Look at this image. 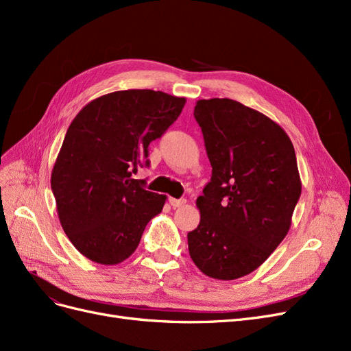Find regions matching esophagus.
Listing matches in <instances>:
<instances>
[{"label":"esophagus","instance_id":"obj_1","mask_svg":"<svg viewBox=\"0 0 351 351\" xmlns=\"http://www.w3.org/2000/svg\"><path fill=\"white\" fill-rule=\"evenodd\" d=\"M186 204V199H174V197H169V205H171L174 209L183 206Z\"/></svg>","mask_w":351,"mask_h":351}]
</instances>
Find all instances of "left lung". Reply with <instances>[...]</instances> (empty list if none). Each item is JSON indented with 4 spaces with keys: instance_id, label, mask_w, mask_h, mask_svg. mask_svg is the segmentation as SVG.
<instances>
[{
    "instance_id": "8db88e82",
    "label": "left lung",
    "mask_w": 351,
    "mask_h": 351,
    "mask_svg": "<svg viewBox=\"0 0 351 351\" xmlns=\"http://www.w3.org/2000/svg\"><path fill=\"white\" fill-rule=\"evenodd\" d=\"M193 115L212 176L196 200L189 253L208 277L236 280L259 268L290 230L302 193L295 152L277 123L237 101L200 99Z\"/></svg>"
}]
</instances>
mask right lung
Wrapping results in <instances>:
<instances>
[{
  "mask_svg": "<svg viewBox=\"0 0 351 351\" xmlns=\"http://www.w3.org/2000/svg\"><path fill=\"white\" fill-rule=\"evenodd\" d=\"M186 99L151 89L119 90L89 102L66 133L51 189L67 237L83 256L115 265L139 246L165 196L136 180L149 167L147 146L161 137Z\"/></svg>",
  "mask_w": 351,
  "mask_h": 351,
  "instance_id": "right-lung-1",
  "label": "right lung"
}]
</instances>
